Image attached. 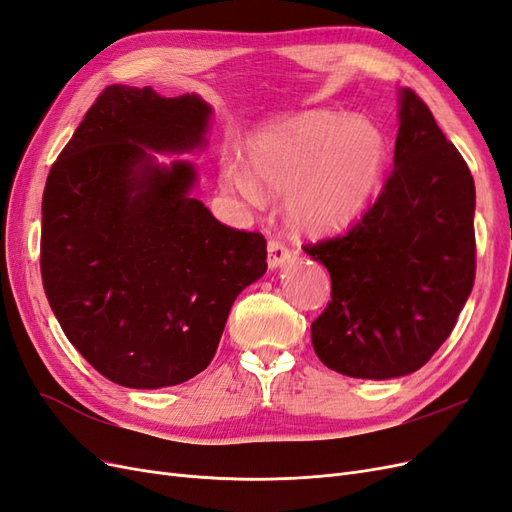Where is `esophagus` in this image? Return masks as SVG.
Wrapping results in <instances>:
<instances>
[{
  "label": "esophagus",
  "instance_id": "obj_1",
  "mask_svg": "<svg viewBox=\"0 0 512 512\" xmlns=\"http://www.w3.org/2000/svg\"><path fill=\"white\" fill-rule=\"evenodd\" d=\"M290 256H292L290 250H288V247H284L280 241H269V245H267V265H269L271 271L284 267L286 262L290 260Z\"/></svg>",
  "mask_w": 512,
  "mask_h": 512
}]
</instances>
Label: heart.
Listing matches in <instances>:
<instances>
[{
  "label": "heart",
  "instance_id": "heart-1",
  "mask_svg": "<svg viewBox=\"0 0 512 512\" xmlns=\"http://www.w3.org/2000/svg\"><path fill=\"white\" fill-rule=\"evenodd\" d=\"M389 162L376 121L327 111L258 128L243 143V166L226 162V190L258 207L265 194H288L286 213L301 230L327 235L361 220Z\"/></svg>",
  "mask_w": 512,
  "mask_h": 512
}]
</instances>
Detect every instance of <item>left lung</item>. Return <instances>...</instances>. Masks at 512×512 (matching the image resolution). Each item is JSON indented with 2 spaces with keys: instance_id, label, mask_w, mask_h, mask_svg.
<instances>
[{
  "instance_id": "left-lung-1",
  "label": "left lung",
  "mask_w": 512,
  "mask_h": 512,
  "mask_svg": "<svg viewBox=\"0 0 512 512\" xmlns=\"http://www.w3.org/2000/svg\"><path fill=\"white\" fill-rule=\"evenodd\" d=\"M393 175L346 237L305 252L331 275L312 324L329 369L389 380L421 369L466 305L476 271V190L468 164L414 91H397Z\"/></svg>"
}]
</instances>
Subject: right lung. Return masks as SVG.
Listing matches in <instances>:
<instances>
[{
  "instance_id": "obj_1",
  "label": "right lung",
  "mask_w": 512,
  "mask_h": 512,
  "mask_svg": "<svg viewBox=\"0 0 512 512\" xmlns=\"http://www.w3.org/2000/svg\"><path fill=\"white\" fill-rule=\"evenodd\" d=\"M213 108L198 94L106 87L53 164L42 196L46 299L85 361L128 389L194 378L230 307L267 271V241L192 196Z\"/></svg>"
}]
</instances>
